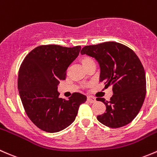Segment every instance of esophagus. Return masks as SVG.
Segmentation results:
<instances>
[{"mask_svg": "<svg viewBox=\"0 0 157 157\" xmlns=\"http://www.w3.org/2000/svg\"><path fill=\"white\" fill-rule=\"evenodd\" d=\"M87 99H88V102H90V103L96 102V98L93 96H88L87 97Z\"/></svg>", "mask_w": 157, "mask_h": 157, "instance_id": "34e87169", "label": "esophagus"}]
</instances>
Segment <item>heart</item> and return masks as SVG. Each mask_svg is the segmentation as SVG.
<instances>
[{
    "instance_id": "1",
    "label": "heart",
    "mask_w": 157,
    "mask_h": 157,
    "mask_svg": "<svg viewBox=\"0 0 157 157\" xmlns=\"http://www.w3.org/2000/svg\"><path fill=\"white\" fill-rule=\"evenodd\" d=\"M79 62L82 63V67L85 68V69H88L92 64H95L94 60L90 56H88V55H82V56H81L79 57Z\"/></svg>"
}]
</instances>
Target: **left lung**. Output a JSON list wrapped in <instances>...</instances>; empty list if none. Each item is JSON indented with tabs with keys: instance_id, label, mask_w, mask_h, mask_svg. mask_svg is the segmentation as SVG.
<instances>
[{
	"instance_id": "1",
	"label": "left lung",
	"mask_w": 157,
	"mask_h": 157,
	"mask_svg": "<svg viewBox=\"0 0 157 157\" xmlns=\"http://www.w3.org/2000/svg\"><path fill=\"white\" fill-rule=\"evenodd\" d=\"M82 54L95 58L101 68L100 82L111 86L110 101L98 98L106 105V112L97 116L109 128H120L130 123L138 114L146 96V75L138 56L131 48L109 41L85 46Z\"/></svg>"
}]
</instances>
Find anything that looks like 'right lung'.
Returning <instances> with one entry per match:
<instances>
[{"label":"right lung","mask_w":157,"mask_h":157,"mask_svg":"<svg viewBox=\"0 0 157 157\" xmlns=\"http://www.w3.org/2000/svg\"><path fill=\"white\" fill-rule=\"evenodd\" d=\"M81 46L41 45L27 54L19 70L18 89L30 120L44 132L54 133L70 125L85 95L73 93L67 101L59 98L58 85L78 56Z\"/></svg>","instance_id":"obj_1"}]
</instances>
